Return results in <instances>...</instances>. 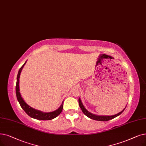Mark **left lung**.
Segmentation results:
<instances>
[{
  "label": "left lung",
  "instance_id": "1",
  "mask_svg": "<svg viewBox=\"0 0 146 146\" xmlns=\"http://www.w3.org/2000/svg\"><path fill=\"white\" fill-rule=\"evenodd\" d=\"M79 106L80 107V109L84 113V115H85L87 117H88L89 118L94 119V120H98V121H107V120H111L112 119H114L115 117L119 116L120 115H121L122 113V112L125 110L126 107H125V109H123L121 111L118 113L117 114H116L115 115H112V116H100V115H94V114L91 113V112H90L89 111H88L86 110V109L84 107L83 103H82V101L80 100V98H79Z\"/></svg>",
  "mask_w": 146,
  "mask_h": 146
}]
</instances>
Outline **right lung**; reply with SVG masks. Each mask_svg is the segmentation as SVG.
Returning a JSON list of instances; mask_svg holds the SVG:
<instances>
[{
  "label": "right lung",
  "instance_id": "add662e5",
  "mask_svg": "<svg viewBox=\"0 0 146 146\" xmlns=\"http://www.w3.org/2000/svg\"><path fill=\"white\" fill-rule=\"evenodd\" d=\"M27 61L24 62V64L22 66V67L20 68L18 73L17 78V84H16V96L18 100V101L20 103V105L21 106V108L24 110L27 115L30 116L31 117L37 119V120H51L56 117H57L61 113L63 108V103L64 101H62V104L60 106L58 109H56L55 111H50V112H43L42 111H40L39 110H36L33 109V107H30L29 105H28L25 101L22 98L21 94L20 92V74L21 73V71L23 70V68L24 67V65L26 64Z\"/></svg>",
  "mask_w": 146,
  "mask_h": 146
}]
</instances>
